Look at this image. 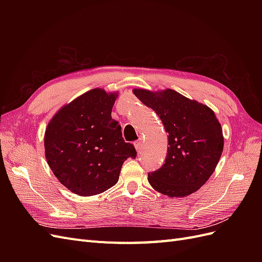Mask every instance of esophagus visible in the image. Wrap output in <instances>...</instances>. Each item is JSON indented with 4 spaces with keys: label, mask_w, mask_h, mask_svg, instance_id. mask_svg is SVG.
I'll use <instances>...</instances> for the list:
<instances>
[{
    "label": "esophagus",
    "mask_w": 262,
    "mask_h": 262,
    "mask_svg": "<svg viewBox=\"0 0 262 262\" xmlns=\"http://www.w3.org/2000/svg\"><path fill=\"white\" fill-rule=\"evenodd\" d=\"M134 146H136V148H137L138 152H140V150L142 149V140L140 139V140H138V141L134 142Z\"/></svg>",
    "instance_id": "obj_1"
}]
</instances>
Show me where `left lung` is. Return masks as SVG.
Segmentation results:
<instances>
[{"instance_id":"8db88e82","label":"left lung","mask_w":262,"mask_h":262,"mask_svg":"<svg viewBox=\"0 0 262 262\" xmlns=\"http://www.w3.org/2000/svg\"><path fill=\"white\" fill-rule=\"evenodd\" d=\"M133 94L154 110L168 133L167 156L160 169L148 172L149 185L170 198L195 192L215 170L223 152V132L215 114L172 90L136 89Z\"/></svg>"}]
</instances>
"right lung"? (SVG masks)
Returning a JSON list of instances; mask_svg holds the SVG:
<instances>
[{"instance_id": "obj_1", "label": "right lung", "mask_w": 262, "mask_h": 262, "mask_svg": "<svg viewBox=\"0 0 262 262\" xmlns=\"http://www.w3.org/2000/svg\"><path fill=\"white\" fill-rule=\"evenodd\" d=\"M117 93L94 89L63 106L45 133L46 158L54 176L73 193L90 196L117 184L123 162L136 158L112 118Z\"/></svg>"}]
</instances>
